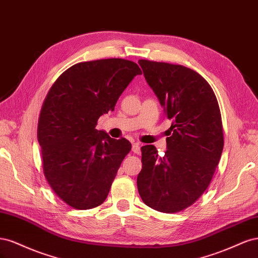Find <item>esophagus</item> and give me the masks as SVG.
<instances>
[{
	"mask_svg": "<svg viewBox=\"0 0 258 258\" xmlns=\"http://www.w3.org/2000/svg\"><path fill=\"white\" fill-rule=\"evenodd\" d=\"M132 152L136 153V154H140L141 153V146H140L139 143H134L132 144Z\"/></svg>",
	"mask_w": 258,
	"mask_h": 258,
	"instance_id": "34e87169",
	"label": "esophagus"
}]
</instances>
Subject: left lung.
I'll list each match as a JSON object with an SVG mask.
<instances>
[{
	"instance_id": "left-lung-1",
	"label": "left lung",
	"mask_w": 258,
	"mask_h": 258,
	"mask_svg": "<svg viewBox=\"0 0 258 258\" xmlns=\"http://www.w3.org/2000/svg\"><path fill=\"white\" fill-rule=\"evenodd\" d=\"M148 86L169 119L167 151L142 150L138 190L146 206L175 213L191 206L212 179L224 147L220 106L209 83L194 70L139 60Z\"/></svg>"
}]
</instances>
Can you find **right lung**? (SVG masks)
Instances as JSON below:
<instances>
[{
  "mask_svg": "<svg viewBox=\"0 0 258 258\" xmlns=\"http://www.w3.org/2000/svg\"><path fill=\"white\" fill-rule=\"evenodd\" d=\"M140 74L139 66L124 59L81 62L62 73L46 97L37 128L43 170L54 194L70 207L88 210L106 199L131 143L97 130V121L114 111Z\"/></svg>",
  "mask_w": 258,
  "mask_h": 258,
  "instance_id": "obj_1",
  "label": "right lung"
}]
</instances>
